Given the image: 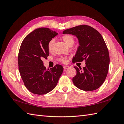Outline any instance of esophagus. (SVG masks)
Listing matches in <instances>:
<instances>
[{
    "label": "esophagus",
    "instance_id": "34e87169",
    "mask_svg": "<svg viewBox=\"0 0 124 124\" xmlns=\"http://www.w3.org/2000/svg\"><path fill=\"white\" fill-rule=\"evenodd\" d=\"M63 68H64V69H67L69 68V66H68V65H64Z\"/></svg>",
    "mask_w": 124,
    "mask_h": 124
}]
</instances>
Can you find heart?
<instances>
[{
    "mask_svg": "<svg viewBox=\"0 0 124 124\" xmlns=\"http://www.w3.org/2000/svg\"><path fill=\"white\" fill-rule=\"evenodd\" d=\"M62 39L65 43H67V45H68L70 44V43L74 42V40L73 37H72L71 35H68V34H66V35H64L63 36H62ZM53 43H54V40H50L49 41V42L48 43V50H50L51 49H52ZM59 60L60 61H62V62H64L66 61V59H65V57H61L60 58Z\"/></svg>",
    "mask_w": 124,
    "mask_h": 124,
    "instance_id": "1",
    "label": "heart"
}]
</instances>
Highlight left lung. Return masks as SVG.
I'll return each instance as SVG.
<instances>
[{"mask_svg":"<svg viewBox=\"0 0 124 124\" xmlns=\"http://www.w3.org/2000/svg\"><path fill=\"white\" fill-rule=\"evenodd\" d=\"M63 34L76 36L79 47L72 62L85 60V67H74L76 75L72 82L77 88L84 91H93L99 88L108 73L110 56L102 36L95 29L86 25L65 30Z\"/></svg>","mask_w":124,"mask_h":124,"instance_id":"left-lung-1","label":"left lung"}]
</instances>
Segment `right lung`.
I'll return each instance as SVG.
<instances>
[{"instance_id":"right-lung-1","label":"right lung","mask_w":124,"mask_h":124,"mask_svg":"<svg viewBox=\"0 0 124 124\" xmlns=\"http://www.w3.org/2000/svg\"><path fill=\"white\" fill-rule=\"evenodd\" d=\"M57 33L48 28L36 29L24 39L18 54L20 76L31 93L45 94L54 89L63 71L60 64L46 69L42 59L49 56L48 43Z\"/></svg>"}]
</instances>
